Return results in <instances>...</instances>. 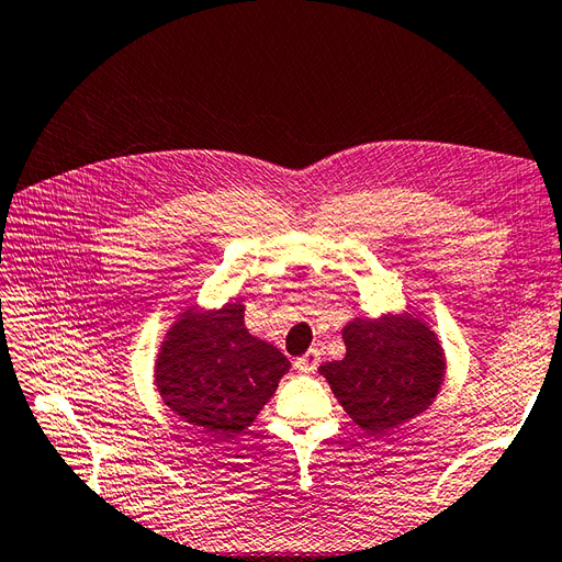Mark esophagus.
Masks as SVG:
<instances>
[{
    "label": "esophagus",
    "instance_id": "1",
    "mask_svg": "<svg viewBox=\"0 0 562 562\" xmlns=\"http://www.w3.org/2000/svg\"><path fill=\"white\" fill-rule=\"evenodd\" d=\"M318 362H321V352L318 350H308L304 357H296L294 367L300 369V372H304V374H312V372H316Z\"/></svg>",
    "mask_w": 562,
    "mask_h": 562
}]
</instances>
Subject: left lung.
<instances>
[{
    "label": "left lung",
    "mask_w": 562,
    "mask_h": 562,
    "mask_svg": "<svg viewBox=\"0 0 562 562\" xmlns=\"http://www.w3.org/2000/svg\"><path fill=\"white\" fill-rule=\"evenodd\" d=\"M345 357L326 362V376L352 423L386 435L425 413L445 381V350L423 318L384 314L342 328Z\"/></svg>",
    "instance_id": "1"
}]
</instances>
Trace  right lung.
Segmentation results:
<instances>
[{
    "instance_id": "obj_1",
    "label": "right lung",
    "mask_w": 562,
    "mask_h": 562,
    "mask_svg": "<svg viewBox=\"0 0 562 562\" xmlns=\"http://www.w3.org/2000/svg\"><path fill=\"white\" fill-rule=\"evenodd\" d=\"M244 308L241 302L210 312L188 306L166 330L154 364L164 405L217 439L244 432L290 372L288 357L250 336Z\"/></svg>"
}]
</instances>
